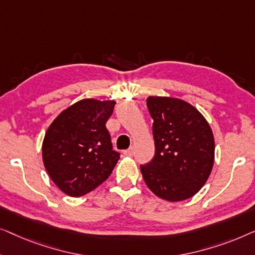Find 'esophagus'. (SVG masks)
<instances>
[{"mask_svg": "<svg viewBox=\"0 0 255 255\" xmlns=\"http://www.w3.org/2000/svg\"><path fill=\"white\" fill-rule=\"evenodd\" d=\"M132 153H134V148H129V149L125 150V151H124V155H125V156H129V157H131V156H132Z\"/></svg>", "mask_w": 255, "mask_h": 255, "instance_id": "obj_1", "label": "esophagus"}]
</instances>
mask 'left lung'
I'll list each match as a JSON object with an SVG mask.
<instances>
[{
    "label": "left lung",
    "mask_w": 255,
    "mask_h": 255,
    "mask_svg": "<svg viewBox=\"0 0 255 255\" xmlns=\"http://www.w3.org/2000/svg\"><path fill=\"white\" fill-rule=\"evenodd\" d=\"M146 106L153 119L155 156L139 167L144 182L168 202L192 198L213 170V130L206 118L182 99L150 96Z\"/></svg>",
    "instance_id": "obj_1"
}]
</instances>
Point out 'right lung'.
Listing matches in <instances>:
<instances>
[{
  "label": "right lung",
  "mask_w": 255,
  "mask_h": 255,
  "mask_svg": "<svg viewBox=\"0 0 255 255\" xmlns=\"http://www.w3.org/2000/svg\"><path fill=\"white\" fill-rule=\"evenodd\" d=\"M114 105V100L82 99L49 125L42 141V162L64 194H87L112 173L120 155L112 149L105 125Z\"/></svg>",
  "instance_id": "add662e5"
}]
</instances>
